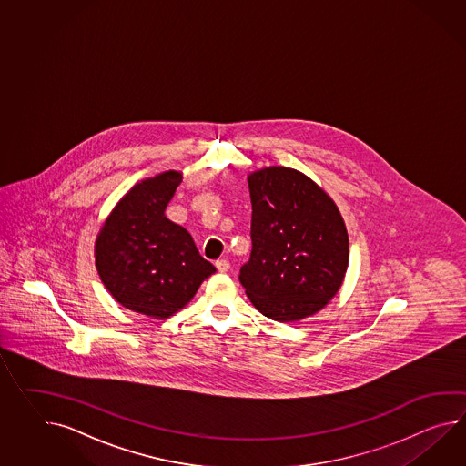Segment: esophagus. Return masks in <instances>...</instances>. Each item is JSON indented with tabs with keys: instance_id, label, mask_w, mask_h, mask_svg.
Listing matches in <instances>:
<instances>
[{
	"instance_id": "1",
	"label": "esophagus",
	"mask_w": 466,
	"mask_h": 466,
	"mask_svg": "<svg viewBox=\"0 0 466 466\" xmlns=\"http://www.w3.org/2000/svg\"><path fill=\"white\" fill-rule=\"evenodd\" d=\"M216 268L218 273H228L230 269V262L228 259H218V261H216Z\"/></svg>"
}]
</instances>
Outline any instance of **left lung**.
<instances>
[{"mask_svg": "<svg viewBox=\"0 0 466 466\" xmlns=\"http://www.w3.org/2000/svg\"><path fill=\"white\" fill-rule=\"evenodd\" d=\"M249 261L238 279L250 303L276 321L311 317L340 289L349 234L339 207L301 171L250 173Z\"/></svg>", "mask_w": 466, "mask_h": 466, "instance_id": "1", "label": "left lung"}]
</instances>
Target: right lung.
I'll list each match as a JSON object with an SVG mask.
<instances>
[{"instance_id": "add662e5", "label": "right lung", "mask_w": 466, "mask_h": 466, "mask_svg": "<svg viewBox=\"0 0 466 466\" xmlns=\"http://www.w3.org/2000/svg\"><path fill=\"white\" fill-rule=\"evenodd\" d=\"M180 182L182 173L170 170L137 183L96 238V268L106 289L119 305L159 319L182 309L216 273L188 230L165 216Z\"/></svg>"}]
</instances>
